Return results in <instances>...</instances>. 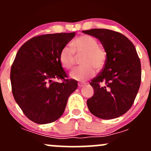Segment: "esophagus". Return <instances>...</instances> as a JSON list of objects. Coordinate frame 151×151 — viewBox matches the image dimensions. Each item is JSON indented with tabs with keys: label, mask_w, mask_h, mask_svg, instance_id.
Instances as JSON below:
<instances>
[{
	"label": "esophagus",
	"mask_w": 151,
	"mask_h": 151,
	"mask_svg": "<svg viewBox=\"0 0 151 151\" xmlns=\"http://www.w3.org/2000/svg\"><path fill=\"white\" fill-rule=\"evenodd\" d=\"M85 85H86L85 83H78V86H79V88L83 87V86H85Z\"/></svg>",
	"instance_id": "34e87169"
}]
</instances>
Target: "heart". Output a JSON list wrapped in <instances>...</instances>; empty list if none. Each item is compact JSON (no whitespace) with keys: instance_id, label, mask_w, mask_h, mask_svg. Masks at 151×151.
Listing matches in <instances>:
<instances>
[{"instance_id":"b5f03b06","label":"heart","mask_w":151,"mask_h":151,"mask_svg":"<svg viewBox=\"0 0 151 151\" xmlns=\"http://www.w3.org/2000/svg\"><path fill=\"white\" fill-rule=\"evenodd\" d=\"M83 55L81 64L83 66L76 67L70 73L74 80L84 81L94 76L95 69L99 70L103 67L106 60V52L99 47L95 38L89 35H81L72 42V47L65 46L60 53V62L64 68L70 70L75 62L76 55Z\"/></svg>"}]
</instances>
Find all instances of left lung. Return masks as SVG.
<instances>
[{
    "mask_svg": "<svg viewBox=\"0 0 151 151\" xmlns=\"http://www.w3.org/2000/svg\"><path fill=\"white\" fill-rule=\"evenodd\" d=\"M82 32L99 40L106 52L103 70L90 82L94 93L86 101L89 110L102 119L121 116L132 106L141 84V65L135 46L116 31L91 29Z\"/></svg>",
    "mask_w": 151,
    "mask_h": 151,
    "instance_id": "obj_1",
    "label": "left lung"
}]
</instances>
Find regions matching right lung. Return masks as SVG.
I'll use <instances>...</instances> for the list:
<instances>
[{"label": "right lung", "mask_w": 151, "mask_h": 151, "mask_svg": "<svg viewBox=\"0 0 151 151\" xmlns=\"http://www.w3.org/2000/svg\"><path fill=\"white\" fill-rule=\"evenodd\" d=\"M75 32L42 35L19 49L10 70L13 96L24 114L38 124L55 121L63 114L77 81L66 79L60 53ZM55 79H62L57 83Z\"/></svg>", "instance_id": "obj_1"}]
</instances>
